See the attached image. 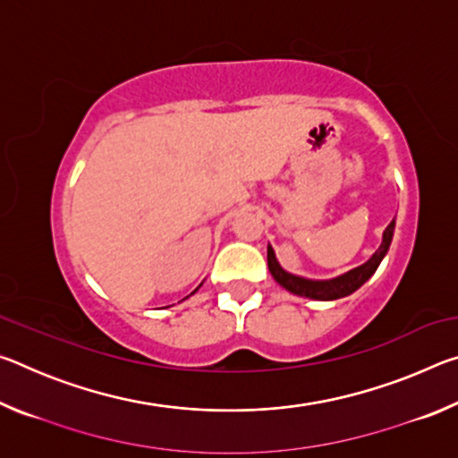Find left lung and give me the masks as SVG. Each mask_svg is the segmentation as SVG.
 Returning a JSON list of instances; mask_svg holds the SVG:
<instances>
[{
	"mask_svg": "<svg viewBox=\"0 0 458 458\" xmlns=\"http://www.w3.org/2000/svg\"><path fill=\"white\" fill-rule=\"evenodd\" d=\"M394 228H396V220H392L390 224H387V228L384 230V236H382V244H379L377 250L371 254V259L368 262H363V265L358 268H352L350 273L339 275L335 278H329V281H311V278H303V276L286 273V270L278 265L275 250L270 244L267 250L268 270L278 284L284 286V289L291 291L293 294H299V297H307V299H315V301H335L341 297H347V294L358 291L360 286L376 273L379 262H382V259L387 252V248H390V244H392Z\"/></svg>",
	"mask_w": 458,
	"mask_h": 458,
	"instance_id": "8db88e82",
	"label": "left lung"
}]
</instances>
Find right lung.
I'll return each mask as SVG.
<instances>
[{
    "label": "right lung",
    "mask_w": 458,
    "mask_h": 458,
    "mask_svg": "<svg viewBox=\"0 0 458 458\" xmlns=\"http://www.w3.org/2000/svg\"><path fill=\"white\" fill-rule=\"evenodd\" d=\"M199 286H201V284H199ZM199 286H198V289H199ZM198 289H196V291H198ZM196 291H193V293H196ZM193 293H191V294H193Z\"/></svg>",
    "instance_id": "1"
}]
</instances>
